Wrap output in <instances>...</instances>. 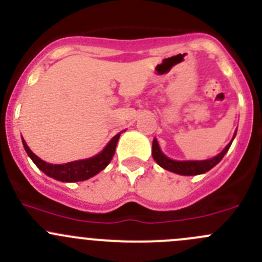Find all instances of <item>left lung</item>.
I'll list each match as a JSON object with an SVG mask.
<instances>
[{
    "label": "left lung",
    "mask_w": 262,
    "mask_h": 262,
    "mask_svg": "<svg viewBox=\"0 0 262 262\" xmlns=\"http://www.w3.org/2000/svg\"><path fill=\"white\" fill-rule=\"evenodd\" d=\"M237 134V132H235ZM233 136V139L235 137ZM232 139V141H233ZM232 141L227 145V146L223 149V151L220 154L216 155V157L211 158V159L206 160H186V162H180V160H173L169 159L168 157H165L164 154L160 150L159 144H158L157 139L152 140V151L151 155L154 158L155 162L160 165L164 169L169 170V172L177 173V174L181 176H196V174H203V173H206L208 170H210L211 168L215 167L216 164L223 159L227 151L229 150L230 145H232Z\"/></svg>",
    "instance_id": "obj_1"
}]
</instances>
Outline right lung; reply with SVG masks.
Masks as SVG:
<instances>
[{"label":"right lung","mask_w":262,"mask_h":262,"mask_svg":"<svg viewBox=\"0 0 262 262\" xmlns=\"http://www.w3.org/2000/svg\"><path fill=\"white\" fill-rule=\"evenodd\" d=\"M121 134H117L110 142L107 146L97 154L95 157L89 158V159L76 160V162L64 163V164H49L44 160L38 158L29 146L27 145L25 140L23 139V145H24L25 151L28 152L34 164L39 168L42 172L46 173L48 177L54 178L61 182H79V181H85L92 178L93 176L98 174L100 170L104 169L112 160L113 155L116 151V145H117L118 139Z\"/></svg>","instance_id":"add662e5"}]
</instances>
